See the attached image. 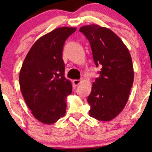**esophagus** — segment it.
I'll use <instances>...</instances> for the list:
<instances>
[{"label": "esophagus", "instance_id": "obj_1", "mask_svg": "<svg viewBox=\"0 0 152 152\" xmlns=\"http://www.w3.org/2000/svg\"><path fill=\"white\" fill-rule=\"evenodd\" d=\"M82 82V80H75L73 81V84L75 85V86H77V85H79L80 84V82Z\"/></svg>", "mask_w": 152, "mask_h": 152}]
</instances>
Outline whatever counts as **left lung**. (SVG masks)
<instances>
[{
	"label": "left lung",
	"instance_id": "obj_1",
	"mask_svg": "<svg viewBox=\"0 0 152 152\" xmlns=\"http://www.w3.org/2000/svg\"><path fill=\"white\" fill-rule=\"evenodd\" d=\"M90 43L97 67L101 66L87 101L89 114L100 121H110L125 107L134 83V67L129 50L109 28L93 24L80 29Z\"/></svg>",
	"mask_w": 152,
	"mask_h": 152
}]
</instances>
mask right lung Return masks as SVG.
I'll return each instance as SVG.
<instances>
[{"mask_svg": "<svg viewBox=\"0 0 152 152\" xmlns=\"http://www.w3.org/2000/svg\"><path fill=\"white\" fill-rule=\"evenodd\" d=\"M76 30L61 27L43 35L33 44L23 63L20 91L33 116L42 123H55L66 113V99L72 86L64 77L62 51L66 40Z\"/></svg>", "mask_w": 152, "mask_h": 152, "instance_id": "obj_1", "label": "right lung"}]
</instances>
